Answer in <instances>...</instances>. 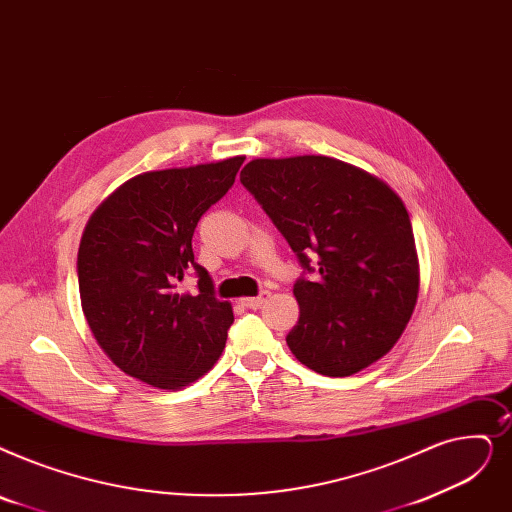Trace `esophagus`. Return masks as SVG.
Returning a JSON list of instances; mask_svg holds the SVG:
<instances>
[{"label":"esophagus","instance_id":"esophagus-1","mask_svg":"<svg viewBox=\"0 0 512 512\" xmlns=\"http://www.w3.org/2000/svg\"><path fill=\"white\" fill-rule=\"evenodd\" d=\"M270 299V293L268 291H263L261 295H257V297H247V299H240V303L244 305V307H249V309H259L265 301Z\"/></svg>","mask_w":512,"mask_h":512}]
</instances>
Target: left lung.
<instances>
[{"instance_id": "8db88e82", "label": "left lung", "mask_w": 512, "mask_h": 512, "mask_svg": "<svg viewBox=\"0 0 512 512\" xmlns=\"http://www.w3.org/2000/svg\"><path fill=\"white\" fill-rule=\"evenodd\" d=\"M247 188L316 280H297L295 358L324 376H351L402 337L418 299V255L406 205L381 177L345 161L303 154L253 159Z\"/></svg>"}]
</instances>
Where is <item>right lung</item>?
Instances as JSON below:
<instances>
[{"label": "right lung", "instance_id": "obj_1", "mask_svg": "<svg viewBox=\"0 0 512 512\" xmlns=\"http://www.w3.org/2000/svg\"><path fill=\"white\" fill-rule=\"evenodd\" d=\"M244 163L146 171L106 196L83 230L77 274L87 324L110 362L146 385L182 389L213 368L234 322L194 261L198 219L224 196ZM188 269L196 296L177 294Z\"/></svg>", "mask_w": 512, "mask_h": 512}]
</instances>
